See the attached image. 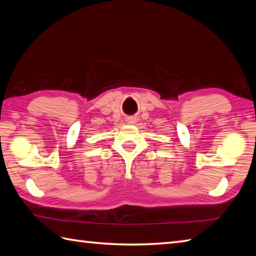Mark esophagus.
I'll return each mask as SVG.
<instances>
[{
	"instance_id": "1",
	"label": "esophagus",
	"mask_w": 256,
	"mask_h": 256,
	"mask_svg": "<svg viewBox=\"0 0 256 256\" xmlns=\"http://www.w3.org/2000/svg\"><path fill=\"white\" fill-rule=\"evenodd\" d=\"M128 124H135L138 122V118H135V116H131V118H128Z\"/></svg>"
}]
</instances>
